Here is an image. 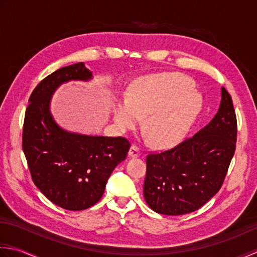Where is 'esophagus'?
I'll return each mask as SVG.
<instances>
[{
    "label": "esophagus",
    "instance_id": "obj_1",
    "mask_svg": "<svg viewBox=\"0 0 257 257\" xmlns=\"http://www.w3.org/2000/svg\"><path fill=\"white\" fill-rule=\"evenodd\" d=\"M141 154V149L138 148L136 145H132L131 146V149L128 151V155L131 156V158H136V156H140Z\"/></svg>",
    "mask_w": 257,
    "mask_h": 257
}]
</instances>
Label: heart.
<instances>
[{"instance_id":"heart-1","label":"heart","mask_w":257,"mask_h":257,"mask_svg":"<svg viewBox=\"0 0 257 257\" xmlns=\"http://www.w3.org/2000/svg\"><path fill=\"white\" fill-rule=\"evenodd\" d=\"M202 107L193 82L174 73L140 78L131 96L114 105V121L122 131L135 128L145 119V130L156 148L167 149L185 138Z\"/></svg>"}]
</instances>
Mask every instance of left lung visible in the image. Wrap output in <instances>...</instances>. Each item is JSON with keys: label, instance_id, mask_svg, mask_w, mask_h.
<instances>
[{"label": "left lung", "instance_id": "obj_1", "mask_svg": "<svg viewBox=\"0 0 257 257\" xmlns=\"http://www.w3.org/2000/svg\"><path fill=\"white\" fill-rule=\"evenodd\" d=\"M236 114L222 87L218 112L174 148L146 156L144 198L154 212L183 215L202 207L222 187L235 153Z\"/></svg>", "mask_w": 257, "mask_h": 257}]
</instances>
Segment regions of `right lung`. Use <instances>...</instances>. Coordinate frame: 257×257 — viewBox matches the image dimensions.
<instances>
[{
  "mask_svg": "<svg viewBox=\"0 0 257 257\" xmlns=\"http://www.w3.org/2000/svg\"><path fill=\"white\" fill-rule=\"evenodd\" d=\"M91 77L83 63L61 67L34 88L24 116L22 148L34 184L52 203L69 211L86 209L101 200L109 175L131 148L122 136L74 134L54 122L49 105L55 88Z\"/></svg>",
  "mask_w": 257,
  "mask_h": 257,
  "instance_id": "add662e5",
  "label": "right lung"
}]
</instances>
